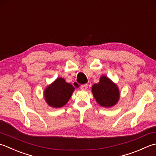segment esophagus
Here are the masks:
<instances>
[{
  "instance_id": "1",
  "label": "esophagus",
  "mask_w": 156,
  "mask_h": 156,
  "mask_svg": "<svg viewBox=\"0 0 156 156\" xmlns=\"http://www.w3.org/2000/svg\"><path fill=\"white\" fill-rule=\"evenodd\" d=\"M80 88L82 90H83V91H85L87 89V84H84V85H81V87H80Z\"/></svg>"
}]
</instances>
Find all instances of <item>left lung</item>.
I'll return each mask as SVG.
<instances>
[{"instance_id": "obj_1", "label": "left lung", "mask_w": 156, "mask_h": 156, "mask_svg": "<svg viewBox=\"0 0 156 156\" xmlns=\"http://www.w3.org/2000/svg\"><path fill=\"white\" fill-rule=\"evenodd\" d=\"M91 91L98 104L104 108L115 106L120 98L117 85L106 75H101L99 83L92 85Z\"/></svg>"}]
</instances>
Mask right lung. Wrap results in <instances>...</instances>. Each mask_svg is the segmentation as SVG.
I'll list each match as a JSON object with an SVG mask.
<instances>
[{"label": "right lung", "mask_w": 156, "mask_h": 156, "mask_svg": "<svg viewBox=\"0 0 156 156\" xmlns=\"http://www.w3.org/2000/svg\"><path fill=\"white\" fill-rule=\"evenodd\" d=\"M75 87L62 77L57 78L55 81L45 88L44 96L46 102L54 108L64 106L71 98Z\"/></svg>", "instance_id": "1"}]
</instances>
